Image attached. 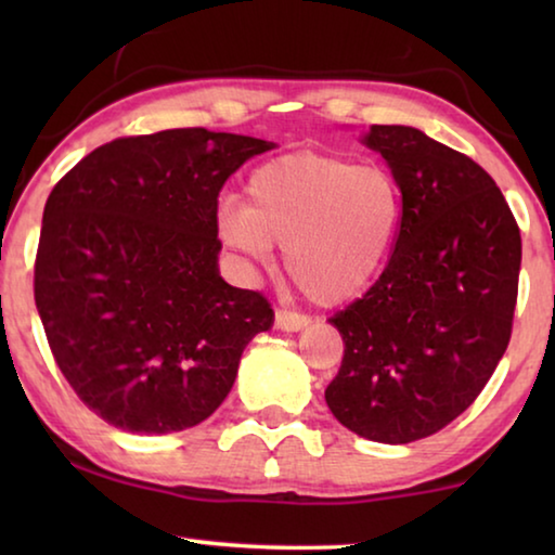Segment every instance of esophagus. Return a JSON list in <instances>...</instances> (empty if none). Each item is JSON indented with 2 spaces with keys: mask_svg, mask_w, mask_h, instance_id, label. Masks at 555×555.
I'll return each instance as SVG.
<instances>
[{
  "mask_svg": "<svg viewBox=\"0 0 555 555\" xmlns=\"http://www.w3.org/2000/svg\"><path fill=\"white\" fill-rule=\"evenodd\" d=\"M311 323L306 315L294 313V311H284V308H279L276 315H274V325L279 331L284 333H296V331H304V327Z\"/></svg>",
  "mask_w": 555,
  "mask_h": 555,
  "instance_id": "obj_1",
  "label": "esophagus"
}]
</instances>
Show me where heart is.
Segmentation results:
<instances>
[{"label":"heart","mask_w":555,"mask_h":555,"mask_svg":"<svg viewBox=\"0 0 555 555\" xmlns=\"http://www.w3.org/2000/svg\"><path fill=\"white\" fill-rule=\"evenodd\" d=\"M401 212V188L384 168L296 152L255 168L247 203L222 205L218 234L251 264L286 247V276L318 306H340L387 264Z\"/></svg>","instance_id":"1"}]
</instances>
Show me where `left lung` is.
<instances>
[{
  "label": "left lung",
  "mask_w": 555,
  "mask_h": 555,
  "mask_svg": "<svg viewBox=\"0 0 555 555\" xmlns=\"http://www.w3.org/2000/svg\"><path fill=\"white\" fill-rule=\"evenodd\" d=\"M364 144L401 188L389 264L337 311L345 354L333 416L377 443L438 434L473 403L509 345L521 234L492 176L424 131L372 125Z\"/></svg>",
  "instance_id": "left-lung-1"
}]
</instances>
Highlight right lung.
<instances>
[{"label":"right lung","instance_id":"add662e5","mask_svg":"<svg viewBox=\"0 0 555 555\" xmlns=\"http://www.w3.org/2000/svg\"><path fill=\"white\" fill-rule=\"evenodd\" d=\"M255 137L166 129L98 146L43 208L34 298L78 399L129 434L198 426L274 323L259 291L220 276L218 195Z\"/></svg>","mask_w":555,"mask_h":555}]
</instances>
